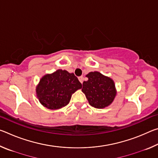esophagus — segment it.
I'll list each match as a JSON object with an SVG mask.
<instances>
[{
	"label": "esophagus",
	"instance_id": "obj_1",
	"mask_svg": "<svg viewBox=\"0 0 158 158\" xmlns=\"http://www.w3.org/2000/svg\"><path fill=\"white\" fill-rule=\"evenodd\" d=\"M79 81L81 83H83V81H84V77L83 76H81V77H79Z\"/></svg>",
	"mask_w": 158,
	"mask_h": 158
}]
</instances>
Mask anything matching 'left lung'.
Returning <instances> with one entry per match:
<instances>
[{"label": "left lung", "instance_id": "1", "mask_svg": "<svg viewBox=\"0 0 158 158\" xmlns=\"http://www.w3.org/2000/svg\"><path fill=\"white\" fill-rule=\"evenodd\" d=\"M88 81L83 83L82 91L92 106L102 109L109 106L116 96L114 81L98 72L87 74Z\"/></svg>", "mask_w": 158, "mask_h": 158}]
</instances>
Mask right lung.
<instances>
[{
	"mask_svg": "<svg viewBox=\"0 0 158 158\" xmlns=\"http://www.w3.org/2000/svg\"><path fill=\"white\" fill-rule=\"evenodd\" d=\"M82 85L74 73L58 69L41 79L36 89L37 97L40 103L49 109H58L69 102L72 95Z\"/></svg>",
	"mask_w": 158,
	"mask_h": 158,
	"instance_id": "add662e5",
	"label": "right lung"
}]
</instances>
